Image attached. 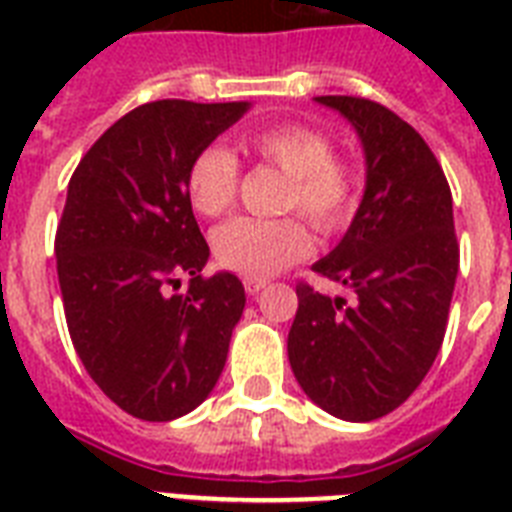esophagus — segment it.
<instances>
[{"label": "esophagus", "mask_w": 512, "mask_h": 512, "mask_svg": "<svg viewBox=\"0 0 512 512\" xmlns=\"http://www.w3.org/2000/svg\"><path fill=\"white\" fill-rule=\"evenodd\" d=\"M265 287H268V281L265 279H252V276H247V279H244V289H247V295H257V292Z\"/></svg>", "instance_id": "34e87169"}]
</instances>
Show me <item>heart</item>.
I'll return each instance as SVG.
<instances>
[{"mask_svg":"<svg viewBox=\"0 0 512 512\" xmlns=\"http://www.w3.org/2000/svg\"><path fill=\"white\" fill-rule=\"evenodd\" d=\"M241 146L287 175L281 207L297 209L321 233H332L348 223L356 207V180L348 164L332 156V143L324 132L308 124H273L249 132ZM185 188L199 215L217 217L228 212L239 188L236 156L223 146L201 148L188 167ZM212 244L217 263L252 279L273 276L311 252V236L295 217H236L217 228Z\"/></svg>","mask_w":512,"mask_h":512,"instance_id":"1","label":"heart"}]
</instances>
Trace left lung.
<instances>
[{"label":"left lung","instance_id":"1","mask_svg":"<svg viewBox=\"0 0 512 512\" xmlns=\"http://www.w3.org/2000/svg\"><path fill=\"white\" fill-rule=\"evenodd\" d=\"M356 130L366 185L348 231L313 271L353 289V303L297 287L287 353L313 404L348 422L398 409L444 342L460 247L452 191L420 132L380 103L321 95Z\"/></svg>","mask_w":512,"mask_h":512}]
</instances>
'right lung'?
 Listing matches in <instances>:
<instances>
[{"label":"right lung","instance_id":"obj_1","mask_svg":"<svg viewBox=\"0 0 512 512\" xmlns=\"http://www.w3.org/2000/svg\"><path fill=\"white\" fill-rule=\"evenodd\" d=\"M249 106L146 103L100 135L68 183L55 236L68 335L95 385L138 420L193 412L223 374L247 297L233 273L201 276L209 247L185 175ZM183 272L189 289L170 296Z\"/></svg>","mask_w":512,"mask_h":512}]
</instances>
